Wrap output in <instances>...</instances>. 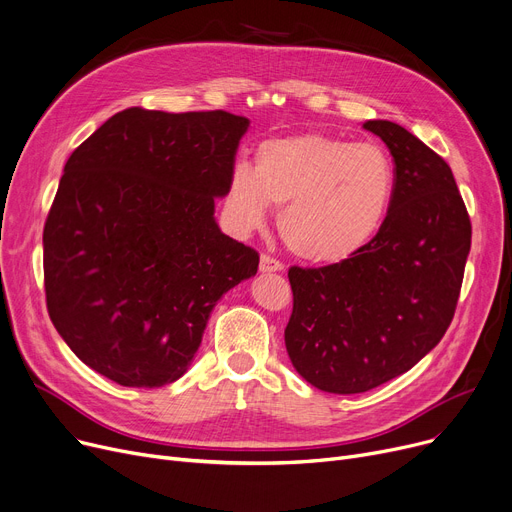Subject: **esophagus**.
Instances as JSON below:
<instances>
[{"label": "esophagus", "mask_w": 512, "mask_h": 512, "mask_svg": "<svg viewBox=\"0 0 512 512\" xmlns=\"http://www.w3.org/2000/svg\"><path fill=\"white\" fill-rule=\"evenodd\" d=\"M282 270H284V265L278 259H274L270 255H261V259H259L261 274H274V272H282Z\"/></svg>", "instance_id": "obj_1"}]
</instances>
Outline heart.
I'll list each match as a JSON object with an SVG mask.
<instances>
[{
	"instance_id": "1",
	"label": "heart",
	"mask_w": 512,
	"mask_h": 512,
	"mask_svg": "<svg viewBox=\"0 0 512 512\" xmlns=\"http://www.w3.org/2000/svg\"><path fill=\"white\" fill-rule=\"evenodd\" d=\"M396 188L392 157L373 143H346L307 132L263 141L255 168L230 170L226 209L242 230L263 226L278 207L280 234L309 263L353 257L384 226Z\"/></svg>"
}]
</instances>
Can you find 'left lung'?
<instances>
[{
  "label": "left lung",
  "mask_w": 512,
  "mask_h": 512,
  "mask_svg": "<svg viewBox=\"0 0 512 512\" xmlns=\"http://www.w3.org/2000/svg\"><path fill=\"white\" fill-rule=\"evenodd\" d=\"M363 128L396 166L384 226L340 263L288 270V357L301 378L332 394L378 388L432 351L452 321L471 249L469 213L446 161L394 122Z\"/></svg>",
  "instance_id": "1"
}]
</instances>
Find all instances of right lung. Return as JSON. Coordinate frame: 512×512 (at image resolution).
<instances>
[{"mask_svg": "<svg viewBox=\"0 0 512 512\" xmlns=\"http://www.w3.org/2000/svg\"><path fill=\"white\" fill-rule=\"evenodd\" d=\"M249 120L118 112L74 149L43 230L47 311L70 351L126 388L176 382L259 255L215 222Z\"/></svg>", "mask_w": 512, "mask_h": 512, "instance_id": "obj_1", "label": "right lung"}]
</instances>
